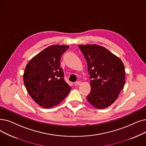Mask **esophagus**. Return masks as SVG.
<instances>
[{
	"mask_svg": "<svg viewBox=\"0 0 146 146\" xmlns=\"http://www.w3.org/2000/svg\"><path fill=\"white\" fill-rule=\"evenodd\" d=\"M75 84L76 85H80L81 84V82L80 81H77L76 82Z\"/></svg>",
	"mask_w": 146,
	"mask_h": 146,
	"instance_id": "esophagus-1",
	"label": "esophagus"
}]
</instances>
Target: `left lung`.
I'll return each instance as SVG.
<instances>
[{
	"instance_id": "left-lung-1",
	"label": "left lung",
	"mask_w": 146,
	"mask_h": 146,
	"mask_svg": "<svg viewBox=\"0 0 146 146\" xmlns=\"http://www.w3.org/2000/svg\"><path fill=\"white\" fill-rule=\"evenodd\" d=\"M86 59L91 90L86 98L96 108L103 109L117 99L125 83L122 61L108 49L97 45H79Z\"/></svg>"
}]
</instances>
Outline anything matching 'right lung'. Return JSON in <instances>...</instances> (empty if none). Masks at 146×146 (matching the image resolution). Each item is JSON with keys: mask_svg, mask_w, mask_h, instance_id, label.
<instances>
[{"mask_svg": "<svg viewBox=\"0 0 146 146\" xmlns=\"http://www.w3.org/2000/svg\"><path fill=\"white\" fill-rule=\"evenodd\" d=\"M68 48L50 46L34 56L26 67L23 75L25 86L31 97L43 108L60 104L71 90L60 67L61 55Z\"/></svg>", "mask_w": 146, "mask_h": 146, "instance_id": "1", "label": "right lung"}]
</instances>
